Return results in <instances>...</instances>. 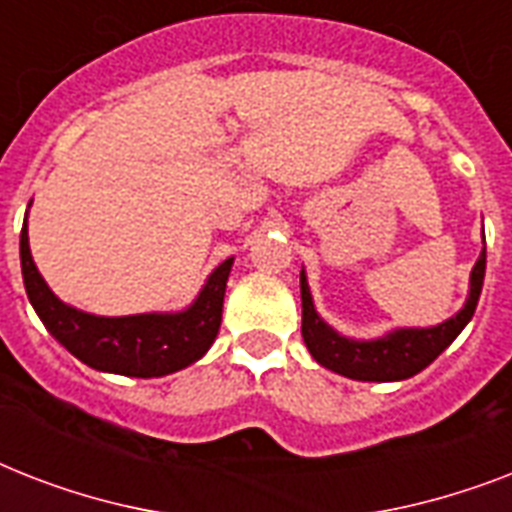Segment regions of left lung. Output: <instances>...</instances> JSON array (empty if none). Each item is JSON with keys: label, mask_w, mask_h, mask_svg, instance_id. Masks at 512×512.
<instances>
[{"label": "left lung", "mask_w": 512, "mask_h": 512, "mask_svg": "<svg viewBox=\"0 0 512 512\" xmlns=\"http://www.w3.org/2000/svg\"><path fill=\"white\" fill-rule=\"evenodd\" d=\"M486 273V247L481 249L478 263L470 273V295L465 300V308L454 313L444 324L428 329H393L388 335L377 340H350L329 327L313 308L311 289L305 271H300V297H303V340L311 350V356L321 366L332 372L361 382H393L406 380L430 366L476 313L481 287H484Z\"/></svg>", "instance_id": "left-lung-1"}]
</instances>
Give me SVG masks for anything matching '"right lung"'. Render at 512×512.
<instances>
[{
    "label": "right lung",
    "mask_w": 512,
    "mask_h": 512,
    "mask_svg": "<svg viewBox=\"0 0 512 512\" xmlns=\"http://www.w3.org/2000/svg\"><path fill=\"white\" fill-rule=\"evenodd\" d=\"M231 265L233 257L217 265L199 297L180 313L92 316L52 295L28 249L26 223L20 231L23 284L47 332L82 364L124 377H164L207 353L223 321V297Z\"/></svg>",
    "instance_id": "right-lung-1"
}]
</instances>
